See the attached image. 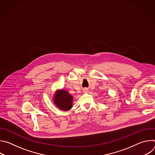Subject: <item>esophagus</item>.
Here are the masks:
<instances>
[{
	"instance_id": "1",
	"label": "esophagus",
	"mask_w": 155,
	"mask_h": 155,
	"mask_svg": "<svg viewBox=\"0 0 155 155\" xmlns=\"http://www.w3.org/2000/svg\"><path fill=\"white\" fill-rule=\"evenodd\" d=\"M87 91H88V90H87V89H84V90H83V92H84V93H86V92H87Z\"/></svg>"
}]
</instances>
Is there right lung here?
I'll use <instances>...</instances> for the list:
<instances>
[{
  "label": "right lung",
  "mask_w": 155,
  "mask_h": 155,
  "mask_svg": "<svg viewBox=\"0 0 155 155\" xmlns=\"http://www.w3.org/2000/svg\"><path fill=\"white\" fill-rule=\"evenodd\" d=\"M73 97L66 91L61 90L56 93L54 102L56 106L62 110H69L72 107Z\"/></svg>",
  "instance_id": "add662e5"
}]
</instances>
